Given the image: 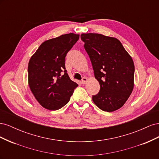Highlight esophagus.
Returning a JSON list of instances; mask_svg holds the SVG:
<instances>
[{"label": "esophagus", "instance_id": "obj_1", "mask_svg": "<svg viewBox=\"0 0 159 159\" xmlns=\"http://www.w3.org/2000/svg\"><path fill=\"white\" fill-rule=\"evenodd\" d=\"M87 81H88V78H85V77H84L82 80H81V83H82V84H85Z\"/></svg>", "mask_w": 159, "mask_h": 159}]
</instances>
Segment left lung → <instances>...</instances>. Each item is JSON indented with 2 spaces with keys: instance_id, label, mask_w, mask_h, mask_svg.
Here are the masks:
<instances>
[{
  "instance_id": "left-lung-1",
  "label": "left lung",
  "mask_w": 159,
  "mask_h": 159,
  "mask_svg": "<svg viewBox=\"0 0 159 159\" xmlns=\"http://www.w3.org/2000/svg\"><path fill=\"white\" fill-rule=\"evenodd\" d=\"M81 39L90 58L95 78L100 85L92 100L104 111L121 108L134 87V66L132 57L118 39L100 34H81Z\"/></svg>"
}]
</instances>
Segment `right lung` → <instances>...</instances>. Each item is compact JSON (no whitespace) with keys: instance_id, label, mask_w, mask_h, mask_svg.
<instances>
[{"instance_id":"add662e5","label":"right lung","mask_w":159,"mask_h":159,"mask_svg":"<svg viewBox=\"0 0 159 159\" xmlns=\"http://www.w3.org/2000/svg\"><path fill=\"white\" fill-rule=\"evenodd\" d=\"M79 34H66L44 42L30 59L29 87L43 107L60 109L69 102L78 85L71 81L65 67L66 56Z\"/></svg>"}]
</instances>
